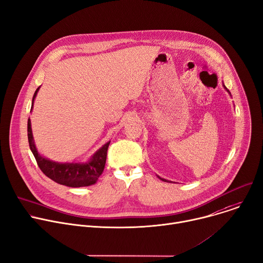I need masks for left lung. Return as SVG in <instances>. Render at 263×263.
Here are the masks:
<instances>
[{"label":"left lung","instance_id":"8db88e82","mask_svg":"<svg viewBox=\"0 0 263 263\" xmlns=\"http://www.w3.org/2000/svg\"><path fill=\"white\" fill-rule=\"evenodd\" d=\"M223 87H224V89H226V90H227V91H228V92H229V94H230V95H231V92H230V91H229V90H228V88H227V87H226V86H224V85H223ZM157 177H158V178H159V179H160V180H162V181H165V182H171V181H169V180H166V179H164V178H161V177H159V176H157Z\"/></svg>","mask_w":263,"mask_h":263}]
</instances>
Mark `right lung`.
Segmentation results:
<instances>
[{"label":"right lung","instance_id":"right-lung-1","mask_svg":"<svg viewBox=\"0 0 263 263\" xmlns=\"http://www.w3.org/2000/svg\"><path fill=\"white\" fill-rule=\"evenodd\" d=\"M39 90L40 87L35 90L33 94L31 111ZM27 132L29 147L33 156L35 157L40 169L47 177H49L53 181L70 187H81L94 184L102 175L105 169L107 151L110 141H108L107 144L100 148L86 162H58L46 158L37 152L32 135L30 118H28Z\"/></svg>","mask_w":263,"mask_h":263}]
</instances>
